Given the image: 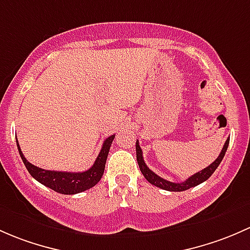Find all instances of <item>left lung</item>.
Listing matches in <instances>:
<instances>
[{
  "label": "left lung",
  "instance_id": "1",
  "mask_svg": "<svg viewBox=\"0 0 250 250\" xmlns=\"http://www.w3.org/2000/svg\"><path fill=\"white\" fill-rule=\"evenodd\" d=\"M229 142H230V140L228 138L225 144H224L223 149H221V153L219 154V156H218L217 160H215L214 163H212L209 166L203 168L202 171L197 172V173H195L194 176L189 177L187 181L182 183H173V182L166 181V179L161 178V177H159L158 174L154 173L151 169H149V167L146 166L143 160L142 149H141L140 142H138V141L136 142V156H137V163H138V166H140L141 172H142L144 178L150 183V184L155 185V187L160 188V189L167 190V191H184V190H188L190 189V188L201 184V183L207 181V179L212 176L213 172L218 168V166L220 165L221 160H223V158L225 156V153L226 150H228V146H229Z\"/></svg>",
  "mask_w": 250,
  "mask_h": 250
}]
</instances>
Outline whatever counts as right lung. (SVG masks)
Segmentation results:
<instances>
[{"label":"right lung","mask_w":250,"mask_h":250,"mask_svg":"<svg viewBox=\"0 0 250 250\" xmlns=\"http://www.w3.org/2000/svg\"><path fill=\"white\" fill-rule=\"evenodd\" d=\"M114 137L115 135H112L106 138V141L102 144L101 151H100L94 165L87 171L84 172H59L40 168V167L30 164L26 160L24 154L21 153V149H20L18 140L17 146L20 156H21L22 163L26 166L29 173L36 181H38L41 184L45 185V187L50 188L51 190L56 192H60V194L63 195H73L90 189L94 185H96L100 182V179L102 178L108 153H109V148L112 146Z\"/></svg>","instance_id":"obj_1"}]
</instances>
